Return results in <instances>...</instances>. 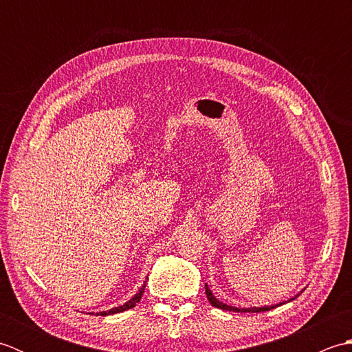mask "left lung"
<instances>
[{
	"label": "left lung",
	"mask_w": 352,
	"mask_h": 352,
	"mask_svg": "<svg viewBox=\"0 0 352 352\" xmlns=\"http://www.w3.org/2000/svg\"><path fill=\"white\" fill-rule=\"evenodd\" d=\"M302 292V290H301ZM300 292V294H301ZM300 294L298 295H295L294 298H290L289 301H284V302H280V304H274V305H263V307H234V305H228V304H226V302H222V301H219L218 298H216L213 294H212V290H210V287L207 286L206 284V295H207V300H208V302H210L213 307H216V309H222V310H227V311H237V313H260V311H267V310H271V309H275V307H280V305H283V304H286V302H290V301H294L295 298H298L300 296Z\"/></svg>",
	"instance_id": "8db88e82"
}]
</instances>
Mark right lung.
I'll return each mask as SVG.
<instances>
[{
    "label": "right lung",
    "mask_w": 352,
    "mask_h": 352,
    "mask_svg": "<svg viewBox=\"0 0 352 352\" xmlns=\"http://www.w3.org/2000/svg\"><path fill=\"white\" fill-rule=\"evenodd\" d=\"M146 280H148V278H146ZM145 286H146V281H144V284H142V287L138 290V294H136V295H134L133 298H130V300L126 301V302H124L122 305H119V307H113V309L106 310V311H100V313H96V315H98V316H109V315H116V313H121V311H125V310H130V309H133L134 305H136V304L140 301L142 295H144ZM92 315H94V313H92Z\"/></svg>",
    "instance_id": "1"
}]
</instances>
